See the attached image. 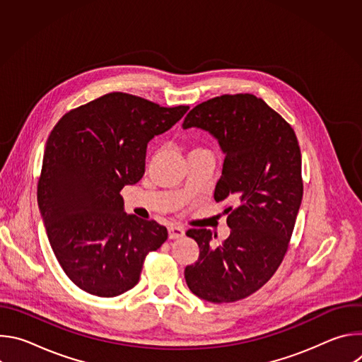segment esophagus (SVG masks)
<instances>
[{"label":"esophagus","mask_w":362,"mask_h":362,"mask_svg":"<svg viewBox=\"0 0 362 362\" xmlns=\"http://www.w3.org/2000/svg\"><path fill=\"white\" fill-rule=\"evenodd\" d=\"M168 230H169V239H180L185 236V229L182 226L170 225Z\"/></svg>","instance_id":"obj_1"}]
</instances>
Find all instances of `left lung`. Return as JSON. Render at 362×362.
Returning a JSON list of instances; mask_svg holds the SVG:
<instances>
[{
    "instance_id": "1",
    "label": "left lung",
    "mask_w": 362,
    "mask_h": 362,
    "mask_svg": "<svg viewBox=\"0 0 362 362\" xmlns=\"http://www.w3.org/2000/svg\"><path fill=\"white\" fill-rule=\"evenodd\" d=\"M197 127L218 139L225 162L215 200L225 209L230 233L189 229L199 257L185 268L189 289L214 303L243 299L276 272L288 250L303 185L300 148L293 129L253 94H223L203 101L185 117L183 129Z\"/></svg>"
}]
</instances>
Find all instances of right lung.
Wrapping results in <instances>:
<instances>
[{
  "label": "right lung",
  "instance_id": "right-lung-1",
  "mask_svg": "<svg viewBox=\"0 0 362 362\" xmlns=\"http://www.w3.org/2000/svg\"><path fill=\"white\" fill-rule=\"evenodd\" d=\"M187 110L117 91L70 110L51 130L38 208L60 267L87 293L113 298L132 289L146 255L168 239L156 221L124 214L120 190L143 177L147 143Z\"/></svg>",
  "mask_w": 362,
  "mask_h": 362
}]
</instances>
